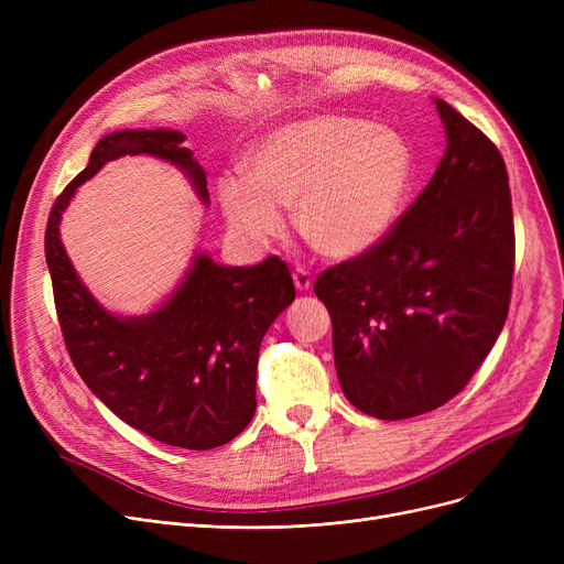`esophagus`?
Wrapping results in <instances>:
<instances>
[{
    "label": "esophagus",
    "instance_id": "obj_1",
    "mask_svg": "<svg viewBox=\"0 0 564 564\" xmlns=\"http://www.w3.org/2000/svg\"><path fill=\"white\" fill-rule=\"evenodd\" d=\"M292 281H294V288H297L300 292H306L313 285V276H311L306 267H297V270L292 272Z\"/></svg>",
    "mask_w": 564,
    "mask_h": 564
}]
</instances>
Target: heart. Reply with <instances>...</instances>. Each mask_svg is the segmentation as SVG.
<instances>
[{
    "instance_id": "obj_1",
    "label": "heart",
    "mask_w": 564,
    "mask_h": 564,
    "mask_svg": "<svg viewBox=\"0 0 564 564\" xmlns=\"http://www.w3.org/2000/svg\"><path fill=\"white\" fill-rule=\"evenodd\" d=\"M245 175H224L217 192L228 224L251 240L283 228L294 205L304 242L332 260L359 258L398 224L413 181L402 134L366 118L317 113L272 130L245 158Z\"/></svg>"
}]
</instances>
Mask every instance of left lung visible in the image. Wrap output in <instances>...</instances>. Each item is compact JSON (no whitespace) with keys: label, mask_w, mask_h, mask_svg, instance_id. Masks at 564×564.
<instances>
[{"label":"left lung","mask_w":564,"mask_h":564,"mask_svg":"<svg viewBox=\"0 0 564 564\" xmlns=\"http://www.w3.org/2000/svg\"><path fill=\"white\" fill-rule=\"evenodd\" d=\"M434 102L448 145L432 181L375 249L315 281L334 324L343 393L381 421L453 400L510 308L514 219L506 162L459 111Z\"/></svg>","instance_id":"obj_1"}]
</instances>
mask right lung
I'll list each match as a JSON object with an SVG mask.
<instances>
[{"mask_svg":"<svg viewBox=\"0 0 564 564\" xmlns=\"http://www.w3.org/2000/svg\"><path fill=\"white\" fill-rule=\"evenodd\" d=\"M175 130H118L102 137L86 169L52 205L45 260L66 349L84 383L118 419L166 446L210 451L240 434L256 413L262 336L294 302L288 264L270 256L228 267L196 253L183 283L153 313L113 315L77 276L58 224L77 187L107 162L153 155L187 173L210 200L203 166Z\"/></svg>","mask_w":564,"mask_h":564,"instance_id":"obj_1","label":"right lung"}]
</instances>
